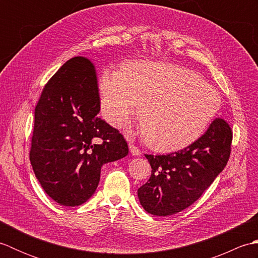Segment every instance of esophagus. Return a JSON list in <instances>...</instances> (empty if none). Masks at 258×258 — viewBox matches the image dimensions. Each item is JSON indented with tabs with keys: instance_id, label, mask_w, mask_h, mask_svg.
I'll return each mask as SVG.
<instances>
[{
	"instance_id": "1",
	"label": "esophagus",
	"mask_w": 258,
	"mask_h": 258,
	"mask_svg": "<svg viewBox=\"0 0 258 258\" xmlns=\"http://www.w3.org/2000/svg\"><path fill=\"white\" fill-rule=\"evenodd\" d=\"M128 149H130V152H131V154L132 155H134V156H140L142 153H141V151L138 149V147H136L135 145H133V144H128Z\"/></svg>"
}]
</instances>
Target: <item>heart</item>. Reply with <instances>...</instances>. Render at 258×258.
I'll return each instance as SVG.
<instances>
[{"label":"heart","instance_id":"obj_1","mask_svg":"<svg viewBox=\"0 0 258 258\" xmlns=\"http://www.w3.org/2000/svg\"><path fill=\"white\" fill-rule=\"evenodd\" d=\"M103 117L122 127L139 103V132L157 152L186 149L200 140L222 105L215 87L200 75L167 62H131L104 70L97 81Z\"/></svg>","mask_w":258,"mask_h":258}]
</instances>
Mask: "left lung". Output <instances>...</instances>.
Segmentation results:
<instances>
[{"label": "left lung", "instance_id": "8db88e82", "mask_svg": "<svg viewBox=\"0 0 258 258\" xmlns=\"http://www.w3.org/2000/svg\"><path fill=\"white\" fill-rule=\"evenodd\" d=\"M233 133L222 118H215L195 143L166 155H145L152 174L138 189L144 210L156 216H168L200 199L226 166Z\"/></svg>", "mask_w": 258, "mask_h": 258}]
</instances>
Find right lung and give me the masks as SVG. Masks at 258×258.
<instances>
[{
    "mask_svg": "<svg viewBox=\"0 0 258 258\" xmlns=\"http://www.w3.org/2000/svg\"><path fill=\"white\" fill-rule=\"evenodd\" d=\"M100 109L94 67L82 56L63 64L38 100L30 160L58 204H83L96 190L104 164L128 154L123 135L97 117Z\"/></svg>",
    "mask_w": 258,
    "mask_h": 258,
    "instance_id": "right-lung-1",
    "label": "right lung"
}]
</instances>
